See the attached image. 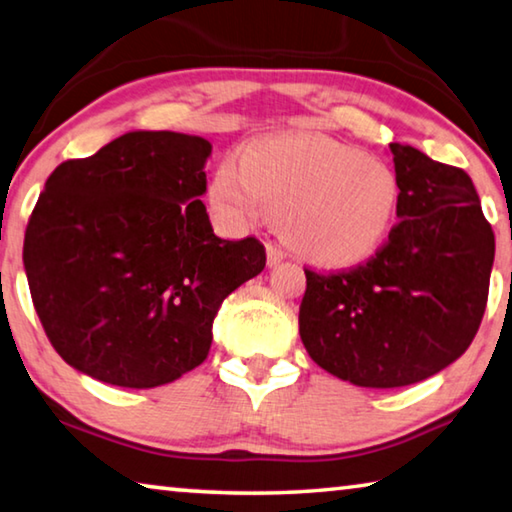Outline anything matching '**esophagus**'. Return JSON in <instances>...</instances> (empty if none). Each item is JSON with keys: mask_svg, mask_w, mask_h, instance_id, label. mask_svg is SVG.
I'll return each instance as SVG.
<instances>
[{"mask_svg": "<svg viewBox=\"0 0 512 512\" xmlns=\"http://www.w3.org/2000/svg\"><path fill=\"white\" fill-rule=\"evenodd\" d=\"M285 257H287L285 250L275 246V243H269V246H266V264H269L271 269H273V266H278Z\"/></svg>", "mask_w": 512, "mask_h": 512, "instance_id": "esophagus-1", "label": "esophagus"}]
</instances>
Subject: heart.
Masks as SVG:
<instances>
[{
  "label": "heart",
  "instance_id": "1",
  "mask_svg": "<svg viewBox=\"0 0 512 512\" xmlns=\"http://www.w3.org/2000/svg\"><path fill=\"white\" fill-rule=\"evenodd\" d=\"M214 205L237 225L285 214L300 255L321 266H348L387 241L399 212V180L383 161L319 134L253 141L241 159H223L209 184Z\"/></svg>",
  "mask_w": 512,
  "mask_h": 512
}]
</instances>
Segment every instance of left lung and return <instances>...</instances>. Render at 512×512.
<instances>
[{
	"label": "left lung",
	"mask_w": 512,
	"mask_h": 512,
	"mask_svg": "<svg viewBox=\"0 0 512 512\" xmlns=\"http://www.w3.org/2000/svg\"><path fill=\"white\" fill-rule=\"evenodd\" d=\"M399 225L367 264L305 271L298 332L310 358L358 387L435 376L472 344L488 303L494 232L465 170L389 143Z\"/></svg>",
	"instance_id": "8db88e82"
}]
</instances>
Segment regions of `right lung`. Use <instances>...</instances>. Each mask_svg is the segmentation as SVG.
<instances>
[{"instance_id": "right-lung-1", "label": "right lung", "mask_w": 512, "mask_h": 512, "mask_svg": "<svg viewBox=\"0 0 512 512\" xmlns=\"http://www.w3.org/2000/svg\"><path fill=\"white\" fill-rule=\"evenodd\" d=\"M209 154L202 136L136 129L47 177L22 262L72 369L129 389L173 383L205 362L223 300L264 271L255 237L212 230Z\"/></svg>"}]
</instances>
